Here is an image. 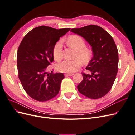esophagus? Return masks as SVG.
I'll list each match as a JSON object with an SVG mask.
<instances>
[{"label": "esophagus", "instance_id": "esophagus-1", "mask_svg": "<svg viewBox=\"0 0 135 135\" xmlns=\"http://www.w3.org/2000/svg\"><path fill=\"white\" fill-rule=\"evenodd\" d=\"M64 75L65 76H72L74 75V74L73 73H65Z\"/></svg>", "mask_w": 135, "mask_h": 135}]
</instances>
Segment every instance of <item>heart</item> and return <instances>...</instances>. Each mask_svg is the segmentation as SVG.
I'll list each match as a JSON object with an SVG mask.
<instances>
[{
  "label": "heart",
  "mask_w": 135,
  "mask_h": 135,
  "mask_svg": "<svg viewBox=\"0 0 135 135\" xmlns=\"http://www.w3.org/2000/svg\"><path fill=\"white\" fill-rule=\"evenodd\" d=\"M69 46L76 50L74 60H64L56 65V70L63 73H72L76 71L80 68L81 64H87L90 61L92 52L86 48L84 40L80 36L73 35L67 39ZM53 56L56 61H60L63 57V44L61 40L57 42L53 48Z\"/></svg>",
  "instance_id": "b5f03b06"
}]
</instances>
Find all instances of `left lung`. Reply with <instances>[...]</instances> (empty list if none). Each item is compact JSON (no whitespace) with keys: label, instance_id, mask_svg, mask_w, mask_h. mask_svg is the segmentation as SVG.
<instances>
[{"label":"left lung","instance_id":"8db88e82","mask_svg":"<svg viewBox=\"0 0 135 135\" xmlns=\"http://www.w3.org/2000/svg\"><path fill=\"white\" fill-rule=\"evenodd\" d=\"M70 31L86 40L93 52L85 68L91 74L81 73L83 79L78 90L90 99H99L109 92L115 79L119 59L116 44L112 36L99 26L91 25Z\"/></svg>","mask_w":135,"mask_h":135}]
</instances>
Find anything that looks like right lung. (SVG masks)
<instances>
[{"label":"right lung","mask_w":135,"mask_h":135,"mask_svg":"<svg viewBox=\"0 0 135 135\" xmlns=\"http://www.w3.org/2000/svg\"><path fill=\"white\" fill-rule=\"evenodd\" d=\"M70 28L56 29L47 26L36 27L25 36L20 43L17 55L18 78L27 95L38 101H46L60 91L64 75L46 72L54 60L53 48L60 37Z\"/></svg>","instance_id":"right-lung-1"}]
</instances>
